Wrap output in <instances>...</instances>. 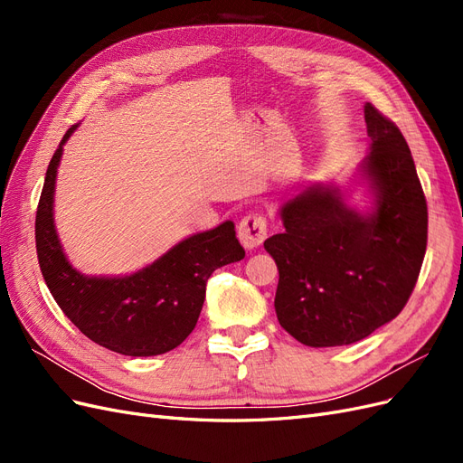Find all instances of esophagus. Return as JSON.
Listing matches in <instances>:
<instances>
[{
  "mask_svg": "<svg viewBox=\"0 0 463 463\" xmlns=\"http://www.w3.org/2000/svg\"><path fill=\"white\" fill-rule=\"evenodd\" d=\"M269 235V220L260 213L247 214L240 226H237V237L245 249H257Z\"/></svg>",
  "mask_w": 463,
  "mask_h": 463,
  "instance_id": "34e87169",
  "label": "esophagus"
}]
</instances>
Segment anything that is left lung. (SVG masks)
Returning a JSON list of instances; mask_svg holds the SVG:
<instances>
[{
    "label": "left lung",
    "mask_w": 463,
    "mask_h": 463,
    "mask_svg": "<svg viewBox=\"0 0 463 463\" xmlns=\"http://www.w3.org/2000/svg\"><path fill=\"white\" fill-rule=\"evenodd\" d=\"M363 172L376 208L361 216L338 191L311 187L282 206L284 233L264 241L278 266V322L311 347L367 338L402 313L427 250V199L398 125L365 106Z\"/></svg>",
    "instance_id": "8db88e82"
}]
</instances>
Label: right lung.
<instances>
[{
	"instance_id": "1",
	"label": "right lung",
	"mask_w": 463,
	"mask_h": 463,
	"mask_svg": "<svg viewBox=\"0 0 463 463\" xmlns=\"http://www.w3.org/2000/svg\"><path fill=\"white\" fill-rule=\"evenodd\" d=\"M69 128L50 160L36 208L42 276L63 315L94 344L131 357L170 352L197 325L206 282L220 266L245 257L233 222L187 237L146 269L125 278H87L67 262L53 226L55 172Z\"/></svg>"
}]
</instances>
